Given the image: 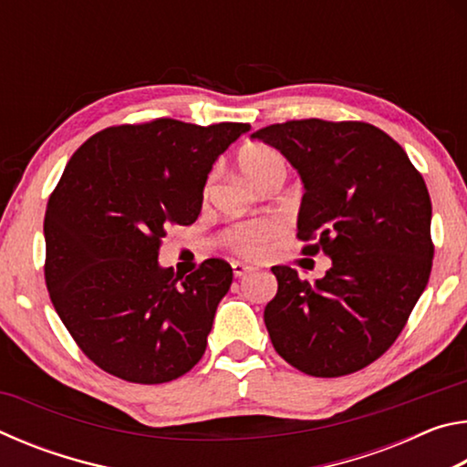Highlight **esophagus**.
<instances>
[{
  "label": "esophagus",
  "instance_id": "esophagus-1",
  "mask_svg": "<svg viewBox=\"0 0 467 467\" xmlns=\"http://www.w3.org/2000/svg\"><path fill=\"white\" fill-rule=\"evenodd\" d=\"M251 272H253V265L243 264V262H233V274L236 278H243V275H247Z\"/></svg>",
  "mask_w": 467,
  "mask_h": 467
}]
</instances>
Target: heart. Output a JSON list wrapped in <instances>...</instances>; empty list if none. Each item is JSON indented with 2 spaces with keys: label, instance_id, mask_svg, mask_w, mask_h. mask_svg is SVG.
<instances>
[{
  "label": "heart",
  "instance_id": "1",
  "mask_svg": "<svg viewBox=\"0 0 467 467\" xmlns=\"http://www.w3.org/2000/svg\"><path fill=\"white\" fill-rule=\"evenodd\" d=\"M239 171L243 177L255 189H262L272 181H284L286 177V161L278 150L265 144H249L244 146L239 158ZM284 226L278 220H262L255 224L236 226L228 233V244L244 257H262L270 251L272 244L280 239Z\"/></svg>",
  "mask_w": 467,
  "mask_h": 467
}]
</instances>
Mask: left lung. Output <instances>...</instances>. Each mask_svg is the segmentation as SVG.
I'll list each match as a JSON object with an SVG mask.
<instances>
[{"label":"left lung","mask_w":467,"mask_h":467,"mask_svg":"<svg viewBox=\"0 0 467 467\" xmlns=\"http://www.w3.org/2000/svg\"><path fill=\"white\" fill-rule=\"evenodd\" d=\"M296 169L303 249L331 267L313 284L274 265L278 295L265 306L280 357L313 377L365 368L389 348L426 288L432 267V205L398 141L360 121L303 119L251 133Z\"/></svg>","instance_id":"left-lung-1"}]
</instances>
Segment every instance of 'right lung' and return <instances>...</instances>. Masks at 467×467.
<instances>
[{
	"mask_svg": "<svg viewBox=\"0 0 467 467\" xmlns=\"http://www.w3.org/2000/svg\"><path fill=\"white\" fill-rule=\"evenodd\" d=\"M247 123L119 125L69 158L47 205L45 280L63 326L94 365L131 383H167L205 352L233 267L187 278L158 264L171 224H193L218 156Z\"/></svg>",
	"mask_w": 467,
	"mask_h": 467,
	"instance_id": "obj_1",
	"label": "right lung"
}]
</instances>
